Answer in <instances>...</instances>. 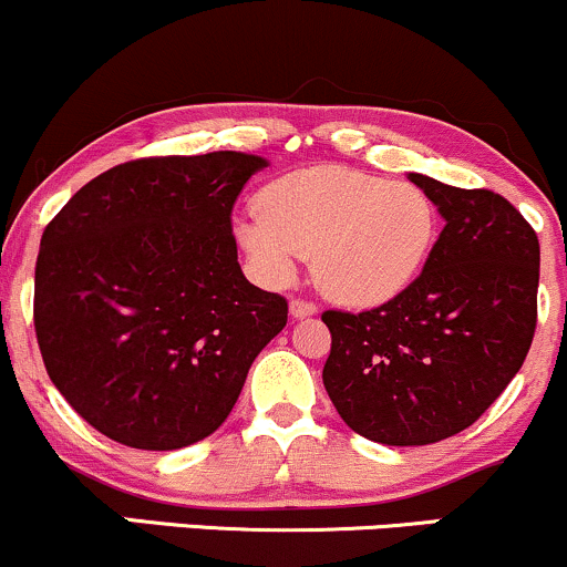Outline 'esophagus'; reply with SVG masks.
<instances>
[{"label": "esophagus", "instance_id": "obj_1", "mask_svg": "<svg viewBox=\"0 0 567 567\" xmlns=\"http://www.w3.org/2000/svg\"><path fill=\"white\" fill-rule=\"evenodd\" d=\"M289 313L291 318H310L318 313V308L313 302H305V300H291L289 302Z\"/></svg>", "mask_w": 567, "mask_h": 567}]
</instances>
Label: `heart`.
Listing matches in <instances>:
<instances>
[{"label":"heart","instance_id":"b5f03b06","mask_svg":"<svg viewBox=\"0 0 567 567\" xmlns=\"http://www.w3.org/2000/svg\"><path fill=\"white\" fill-rule=\"evenodd\" d=\"M262 212L235 219V238L267 281L289 284L305 254L329 300L378 308L404 295L429 262L436 208L421 187L321 165L267 184Z\"/></svg>","mask_w":567,"mask_h":567}]
</instances>
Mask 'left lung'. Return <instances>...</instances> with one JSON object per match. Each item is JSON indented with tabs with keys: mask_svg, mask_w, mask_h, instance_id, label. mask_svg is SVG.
I'll return each instance as SVG.
<instances>
[{
	"mask_svg": "<svg viewBox=\"0 0 567 567\" xmlns=\"http://www.w3.org/2000/svg\"><path fill=\"white\" fill-rule=\"evenodd\" d=\"M444 219L417 281L396 300L342 313L323 388L355 434L417 447L461 434L512 383L536 332L540 249L506 198L410 174Z\"/></svg>",
	"mask_w": 567,
	"mask_h": 567,
	"instance_id": "left-lung-1",
	"label": "left lung"
}]
</instances>
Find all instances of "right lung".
Segmentation results:
<instances>
[{
  "mask_svg": "<svg viewBox=\"0 0 567 567\" xmlns=\"http://www.w3.org/2000/svg\"><path fill=\"white\" fill-rule=\"evenodd\" d=\"M267 161L144 157L87 182L44 227L34 329L44 369L95 431L136 450L214 434L284 297L246 281L233 206Z\"/></svg>",
  "mask_w": 567,
  "mask_h": 567,
  "instance_id": "add662e5",
  "label": "right lung"
}]
</instances>
